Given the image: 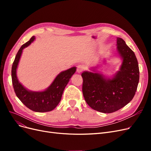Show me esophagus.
<instances>
[{"label": "esophagus", "instance_id": "obj_1", "mask_svg": "<svg viewBox=\"0 0 151 151\" xmlns=\"http://www.w3.org/2000/svg\"><path fill=\"white\" fill-rule=\"evenodd\" d=\"M84 70V67L83 65H79L77 66V72L79 73V74H80V73H81Z\"/></svg>", "mask_w": 151, "mask_h": 151}]
</instances>
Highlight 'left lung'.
Listing matches in <instances>:
<instances>
[{"label": "left lung", "instance_id": "1", "mask_svg": "<svg viewBox=\"0 0 151 151\" xmlns=\"http://www.w3.org/2000/svg\"><path fill=\"white\" fill-rule=\"evenodd\" d=\"M116 46L122 63L112 77L103 76L96 70L98 67L81 74L86 103L101 113H110L124 107L134 97L139 84V68L134 52L120 38H117Z\"/></svg>", "mask_w": 151, "mask_h": 151}]
</instances>
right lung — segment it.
<instances>
[{"label":"right lung","instance_id":"add662e5","mask_svg":"<svg viewBox=\"0 0 151 151\" xmlns=\"http://www.w3.org/2000/svg\"><path fill=\"white\" fill-rule=\"evenodd\" d=\"M35 39V36H32L29 41L22 45L17 53L12 66V82L17 97L27 108L36 112H47L53 110L60 103L63 91L76 72V67H73L61 72L45 91H32L27 89L18 81L16 71L22 50L28 47Z\"/></svg>","mask_w":151,"mask_h":151}]
</instances>
